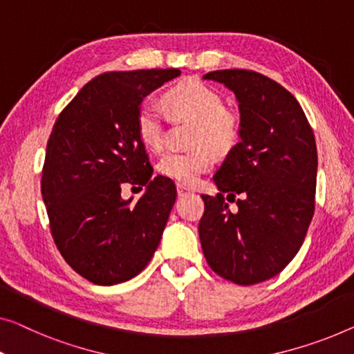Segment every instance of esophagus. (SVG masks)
<instances>
[{
	"mask_svg": "<svg viewBox=\"0 0 354 354\" xmlns=\"http://www.w3.org/2000/svg\"><path fill=\"white\" fill-rule=\"evenodd\" d=\"M176 191H178V195H179V197H183V195H186V194H191V192H192L191 189L184 186V184H176Z\"/></svg>",
	"mask_w": 354,
	"mask_h": 354,
	"instance_id": "1",
	"label": "esophagus"
}]
</instances>
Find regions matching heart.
I'll list each match as a JSON object with an SVG mask.
<instances>
[{
    "label": "heart",
    "instance_id": "1",
    "mask_svg": "<svg viewBox=\"0 0 354 354\" xmlns=\"http://www.w3.org/2000/svg\"><path fill=\"white\" fill-rule=\"evenodd\" d=\"M165 104L175 120H192L189 151H168L157 163L162 176L191 186L213 165V154L225 156L239 145V118L225 109V102L216 88L202 81H187L165 95ZM140 140L152 151L165 143L167 120L163 111L152 100L140 104L136 113Z\"/></svg>",
    "mask_w": 354,
    "mask_h": 354
}]
</instances>
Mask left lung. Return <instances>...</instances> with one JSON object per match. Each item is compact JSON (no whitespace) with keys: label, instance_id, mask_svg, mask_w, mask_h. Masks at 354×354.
<instances>
[{"label":"left lung","instance_id":"1","mask_svg":"<svg viewBox=\"0 0 354 354\" xmlns=\"http://www.w3.org/2000/svg\"><path fill=\"white\" fill-rule=\"evenodd\" d=\"M203 77L234 91L241 141L213 176L219 192L202 194L200 243L211 270L251 286L278 275L304 243L315 213V135L294 95L273 79L250 70Z\"/></svg>","mask_w":354,"mask_h":354}]
</instances>
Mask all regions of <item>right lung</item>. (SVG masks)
Listing matches in <instances>:
<instances>
[{
    "label": "right lung",
    "mask_w": 354,
    "mask_h": 354,
    "mask_svg": "<svg viewBox=\"0 0 354 354\" xmlns=\"http://www.w3.org/2000/svg\"><path fill=\"white\" fill-rule=\"evenodd\" d=\"M179 75L154 68L95 76L52 129L41 179L50 234L68 266L95 284L129 281L160 243L176 187L165 176L151 179L136 113L146 95ZM125 185L147 192L124 201Z\"/></svg>",
    "instance_id": "right-lung-1"
}]
</instances>
